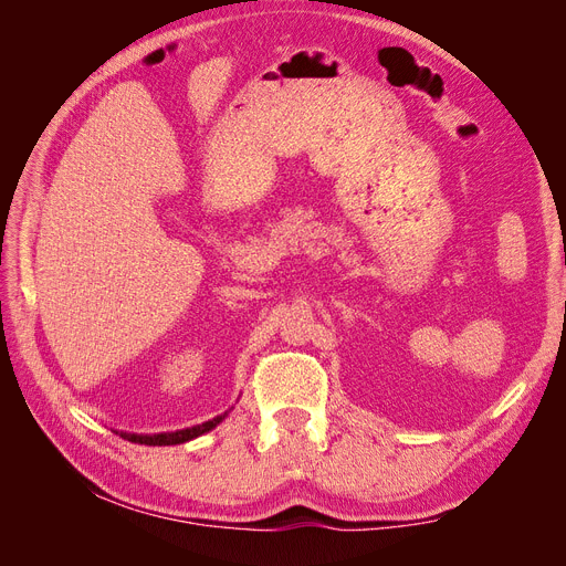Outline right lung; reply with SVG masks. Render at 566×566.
Returning <instances> with one entry per match:
<instances>
[{
    "label": "right lung",
    "instance_id": "obj_1",
    "mask_svg": "<svg viewBox=\"0 0 566 566\" xmlns=\"http://www.w3.org/2000/svg\"><path fill=\"white\" fill-rule=\"evenodd\" d=\"M231 410V408H229ZM229 410H224V413L212 418V420H205L200 424H193V427H184V430H175V432H158V434H134V432H117L123 439L132 441V443H144V447H175V443H186L191 441L196 437H202L205 432L214 430V427L224 420L229 416Z\"/></svg>",
    "mask_w": 566,
    "mask_h": 566
}]
</instances>
